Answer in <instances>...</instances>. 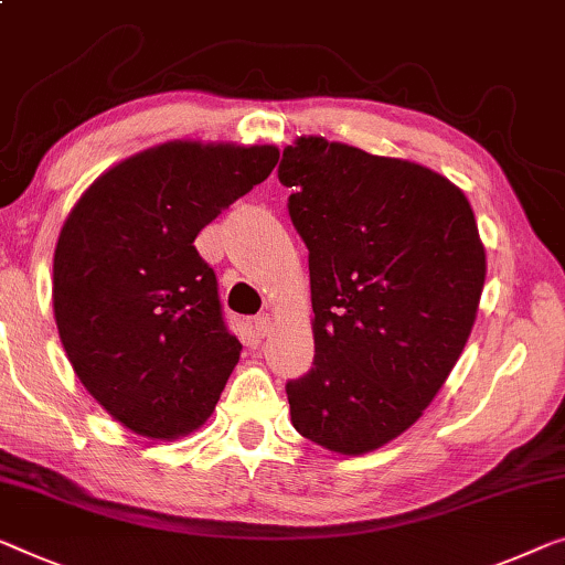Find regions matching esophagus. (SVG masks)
Here are the masks:
<instances>
[{"mask_svg": "<svg viewBox=\"0 0 565 565\" xmlns=\"http://www.w3.org/2000/svg\"><path fill=\"white\" fill-rule=\"evenodd\" d=\"M254 330H256V334L266 337L268 332H271V317H268V315H258V317L254 319Z\"/></svg>", "mask_w": 565, "mask_h": 565, "instance_id": "34e87169", "label": "esophagus"}]
</instances>
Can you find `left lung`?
Masks as SVG:
<instances>
[{
    "label": "left lung",
    "instance_id": "obj_1",
    "mask_svg": "<svg viewBox=\"0 0 565 565\" xmlns=\"http://www.w3.org/2000/svg\"><path fill=\"white\" fill-rule=\"evenodd\" d=\"M279 180L309 248L315 365L286 383L305 439L360 457L424 416L475 327L487 258L457 184L408 159L299 137Z\"/></svg>",
    "mask_w": 565,
    "mask_h": 565
}]
</instances>
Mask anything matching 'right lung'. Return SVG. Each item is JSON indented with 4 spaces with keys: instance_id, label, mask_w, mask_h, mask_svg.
Wrapping results in <instances>:
<instances>
[{
    "instance_id": "right-lung-1",
    "label": "right lung",
    "mask_w": 565,
    "mask_h": 565,
    "mask_svg": "<svg viewBox=\"0 0 565 565\" xmlns=\"http://www.w3.org/2000/svg\"><path fill=\"white\" fill-rule=\"evenodd\" d=\"M276 162L274 145L167 141L114 164L65 217L57 332L83 388L129 431L177 439L215 411L241 342L195 238Z\"/></svg>"
}]
</instances>
